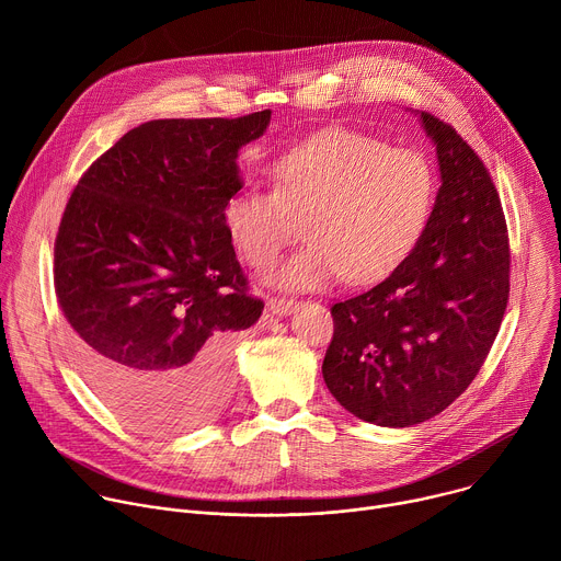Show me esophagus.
Instances as JSON below:
<instances>
[{"label":"esophagus","mask_w":561,"mask_h":561,"mask_svg":"<svg viewBox=\"0 0 561 561\" xmlns=\"http://www.w3.org/2000/svg\"><path fill=\"white\" fill-rule=\"evenodd\" d=\"M268 308H271L273 314L282 317V314H288L297 308V299H293V297H271Z\"/></svg>","instance_id":"34e87169"}]
</instances>
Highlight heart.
<instances>
[{
    "label": "heart",
    "mask_w": 561,
    "mask_h": 561,
    "mask_svg": "<svg viewBox=\"0 0 561 561\" xmlns=\"http://www.w3.org/2000/svg\"><path fill=\"white\" fill-rule=\"evenodd\" d=\"M268 178L273 188L234 191L221 219L239 255L260 271L277 262L304 224L310 242L275 275L286 288L383 279L417 247L437 188L420 150L353 130H329L284 150Z\"/></svg>",
    "instance_id": "heart-1"
}]
</instances>
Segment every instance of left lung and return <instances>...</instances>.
<instances>
[{
  "instance_id": "obj_1",
  "label": "left lung",
  "mask_w": 561,
  "mask_h": 561,
  "mask_svg": "<svg viewBox=\"0 0 561 561\" xmlns=\"http://www.w3.org/2000/svg\"><path fill=\"white\" fill-rule=\"evenodd\" d=\"M442 186L413 253L331 308L322 373L355 417L404 428L450 407L484 366L511 293L506 217L489 169L446 122L422 113Z\"/></svg>"
}]
</instances>
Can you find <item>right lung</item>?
<instances>
[{"label": "right lung", "mask_w": 561, "mask_h": 561, "mask_svg": "<svg viewBox=\"0 0 561 561\" xmlns=\"http://www.w3.org/2000/svg\"><path fill=\"white\" fill-rule=\"evenodd\" d=\"M268 122L271 111L146 122L95 159L64 208L53 279L75 364L146 433L219 411L232 348L264 310L221 206L242 188L237 150Z\"/></svg>", "instance_id": "1"}]
</instances>
